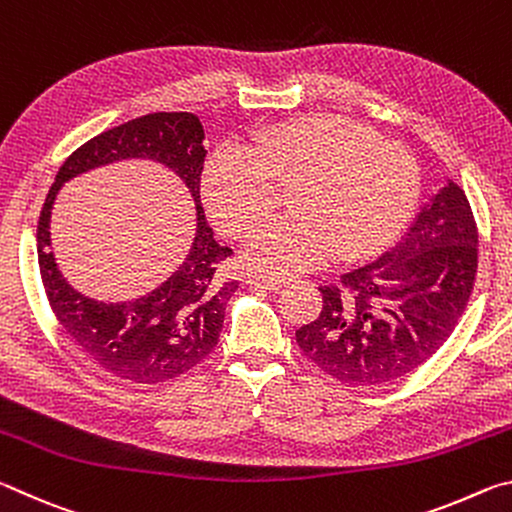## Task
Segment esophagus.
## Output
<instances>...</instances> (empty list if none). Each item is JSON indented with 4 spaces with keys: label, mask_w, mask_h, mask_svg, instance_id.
Segmentation results:
<instances>
[{
    "label": "esophagus",
    "mask_w": 512,
    "mask_h": 512,
    "mask_svg": "<svg viewBox=\"0 0 512 512\" xmlns=\"http://www.w3.org/2000/svg\"><path fill=\"white\" fill-rule=\"evenodd\" d=\"M246 282L255 289H271V291H280L282 287H287L289 284L287 277H268V275H259V273L248 275Z\"/></svg>",
    "instance_id": "esophagus-1"
}]
</instances>
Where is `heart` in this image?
I'll list each match as a JSON object with an SVG mask.
<instances>
[{
  "label": "heart",
  "instance_id": "b5f03b06",
  "mask_svg": "<svg viewBox=\"0 0 512 512\" xmlns=\"http://www.w3.org/2000/svg\"><path fill=\"white\" fill-rule=\"evenodd\" d=\"M250 156L216 149L203 171V198L228 237L246 239L271 219L280 192L296 187V216L275 221L246 250L257 271L296 275L336 250L357 262L393 244L420 194V169L409 149L381 142L359 121L318 115L259 131Z\"/></svg>",
  "mask_w": 512,
  "mask_h": 512
}]
</instances>
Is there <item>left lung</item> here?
Wrapping results in <instances>:
<instances>
[{
  "label": "left lung",
  "instance_id": "8db88e82",
  "mask_svg": "<svg viewBox=\"0 0 512 512\" xmlns=\"http://www.w3.org/2000/svg\"><path fill=\"white\" fill-rule=\"evenodd\" d=\"M479 230L465 192L447 183L400 244L320 287L323 309L296 329L305 357L350 386L418 370L463 316L479 264Z\"/></svg>",
  "mask_w": 512,
  "mask_h": 512
}]
</instances>
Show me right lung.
I'll list each match as a JSON object with an SVG mask.
<instances>
[{
    "label": "right lung",
    "instance_id": "right-lung-1",
    "mask_svg": "<svg viewBox=\"0 0 512 512\" xmlns=\"http://www.w3.org/2000/svg\"><path fill=\"white\" fill-rule=\"evenodd\" d=\"M203 137L192 112H153L110 128L63 162L40 212L38 264L51 311L85 357L133 384H162L201 363L219 343L225 305L237 289L235 280L219 275L232 250L216 244L201 205ZM128 157L155 159L176 170L195 196L199 225L193 250L167 283L149 297L108 306L85 299L59 275L48 253V216L65 179Z\"/></svg>",
    "mask_w": 512,
    "mask_h": 512
}]
</instances>
